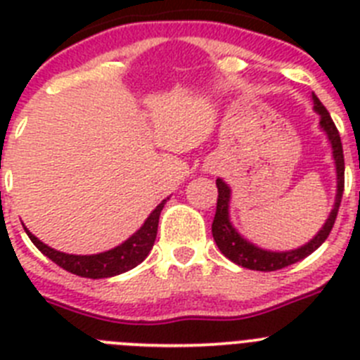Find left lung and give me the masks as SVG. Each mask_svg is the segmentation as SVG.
<instances>
[{
  "label": "left lung",
  "mask_w": 360,
  "mask_h": 360,
  "mask_svg": "<svg viewBox=\"0 0 360 360\" xmlns=\"http://www.w3.org/2000/svg\"><path fill=\"white\" fill-rule=\"evenodd\" d=\"M311 101H314V110L319 115L321 131L326 135V139L330 142V148H332V158L333 165H335L337 189L332 211H330L328 218L323 224V227L317 231L316 236L311 238L310 241H307L304 245H301V247H297V249H263L259 245L252 243V241H249L245 236H241L240 231L232 225L231 211H229V207H231L232 189L229 187V184L225 182L224 178H216L218 203H216V214L214 221H212V238H214L216 245H218L219 252L224 254L225 257H229L232 263H236V265L250 270H259V272H272V270H279L288 265H294V263L301 262L307 256H310L314 250L319 249L321 245L324 243V240L328 238L333 224H335L337 211H339V205H341L342 191H345V155H342L341 136H339V131H337L332 117L326 111V108L321 104L316 94H311Z\"/></svg>",
  "instance_id": "1"
}]
</instances>
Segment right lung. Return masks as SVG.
<instances>
[{"label": "right lung", "instance_id": "right-lung-1", "mask_svg": "<svg viewBox=\"0 0 360 360\" xmlns=\"http://www.w3.org/2000/svg\"><path fill=\"white\" fill-rule=\"evenodd\" d=\"M167 200L169 198L162 200L157 207L153 209L151 214L142 224V227L133 232L128 240L122 241L117 247H113V249L104 250V252L98 254H86L84 256V254L61 252V250H56L52 247H49L46 243H43L27 227H25V232L28 234L32 243L36 245L44 256L50 257L56 265L68 270L72 274L90 279L113 278V276L124 274V272L135 269L136 265H141L146 257H148V254L151 252L155 240H157L158 218H160V212Z\"/></svg>", "mask_w": 360, "mask_h": 360}]
</instances>
